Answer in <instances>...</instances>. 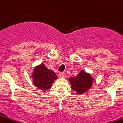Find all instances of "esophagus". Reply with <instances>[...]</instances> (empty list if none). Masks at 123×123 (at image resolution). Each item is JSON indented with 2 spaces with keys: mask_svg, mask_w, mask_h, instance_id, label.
<instances>
[{
  "mask_svg": "<svg viewBox=\"0 0 123 123\" xmlns=\"http://www.w3.org/2000/svg\"><path fill=\"white\" fill-rule=\"evenodd\" d=\"M59 76H60L61 78H64V77H65V73H63V72L60 73H59Z\"/></svg>",
  "mask_w": 123,
  "mask_h": 123,
  "instance_id": "esophagus-1",
  "label": "esophagus"
}]
</instances>
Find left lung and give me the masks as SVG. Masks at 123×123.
Masks as SVG:
<instances>
[{
	"label": "left lung",
	"instance_id": "8db88e82",
	"mask_svg": "<svg viewBox=\"0 0 123 123\" xmlns=\"http://www.w3.org/2000/svg\"><path fill=\"white\" fill-rule=\"evenodd\" d=\"M72 88L78 94H82L91 88L92 85V78L90 74L86 73L81 70L75 77L69 78Z\"/></svg>",
	"mask_w": 123,
	"mask_h": 123
}]
</instances>
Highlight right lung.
<instances>
[{
	"label": "right lung",
	"instance_id": "obj_1",
	"mask_svg": "<svg viewBox=\"0 0 123 123\" xmlns=\"http://www.w3.org/2000/svg\"><path fill=\"white\" fill-rule=\"evenodd\" d=\"M32 79L37 87L43 91H47L51 88L53 81L57 79V76L55 72L48 69L42 63L34 68Z\"/></svg>",
	"mask_w": 123,
	"mask_h": 123
}]
</instances>
